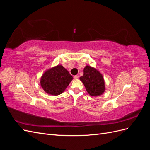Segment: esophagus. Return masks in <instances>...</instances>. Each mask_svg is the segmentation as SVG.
<instances>
[{
    "instance_id": "esophagus-1",
    "label": "esophagus",
    "mask_w": 150,
    "mask_h": 150,
    "mask_svg": "<svg viewBox=\"0 0 150 150\" xmlns=\"http://www.w3.org/2000/svg\"><path fill=\"white\" fill-rule=\"evenodd\" d=\"M78 78H79V76H77V75L74 76V78L75 79H78Z\"/></svg>"
}]
</instances>
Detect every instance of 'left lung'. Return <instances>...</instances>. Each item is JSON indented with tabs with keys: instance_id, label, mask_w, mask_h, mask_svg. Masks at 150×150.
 Returning a JSON list of instances; mask_svg holds the SVG:
<instances>
[{
	"instance_id": "obj_1",
	"label": "left lung",
	"mask_w": 150,
	"mask_h": 150,
	"mask_svg": "<svg viewBox=\"0 0 150 150\" xmlns=\"http://www.w3.org/2000/svg\"><path fill=\"white\" fill-rule=\"evenodd\" d=\"M79 79L90 96H101L105 91L106 86L103 76L96 68L86 66L84 68L83 76Z\"/></svg>"
}]
</instances>
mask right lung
I'll use <instances>...</instances> for the list:
<instances>
[{
	"instance_id": "1",
	"label": "right lung",
	"mask_w": 150,
	"mask_h": 150,
	"mask_svg": "<svg viewBox=\"0 0 150 150\" xmlns=\"http://www.w3.org/2000/svg\"><path fill=\"white\" fill-rule=\"evenodd\" d=\"M72 79L73 78L66 69L62 65H57L44 72L40 84L47 94L57 96L64 91Z\"/></svg>"
}]
</instances>
